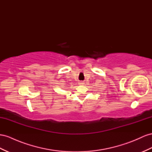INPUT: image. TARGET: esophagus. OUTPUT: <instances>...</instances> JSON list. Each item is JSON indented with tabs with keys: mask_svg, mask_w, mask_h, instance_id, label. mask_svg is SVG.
Returning a JSON list of instances; mask_svg holds the SVG:
<instances>
[{
	"mask_svg": "<svg viewBox=\"0 0 152 152\" xmlns=\"http://www.w3.org/2000/svg\"><path fill=\"white\" fill-rule=\"evenodd\" d=\"M79 84H81V85H83V84H84V83H83V82H80V83H79Z\"/></svg>",
	"mask_w": 152,
	"mask_h": 152,
	"instance_id": "1",
	"label": "esophagus"
}]
</instances>
